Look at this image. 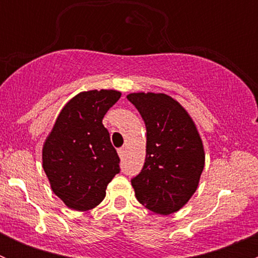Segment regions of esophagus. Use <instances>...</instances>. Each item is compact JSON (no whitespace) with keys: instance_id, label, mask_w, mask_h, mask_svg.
Masks as SVG:
<instances>
[{"instance_id":"esophagus-1","label":"esophagus","mask_w":258,"mask_h":258,"mask_svg":"<svg viewBox=\"0 0 258 258\" xmlns=\"http://www.w3.org/2000/svg\"><path fill=\"white\" fill-rule=\"evenodd\" d=\"M117 152H118V156L121 158H123L124 156H126V150H124V147H121V148H118V150H117Z\"/></svg>"}]
</instances>
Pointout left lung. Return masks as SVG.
<instances>
[{
  "label": "left lung",
  "instance_id": "left-lung-1",
  "mask_svg": "<svg viewBox=\"0 0 258 258\" xmlns=\"http://www.w3.org/2000/svg\"><path fill=\"white\" fill-rule=\"evenodd\" d=\"M127 100L146 124V160L131 179L146 209L171 215L187 204L199 186L205 152L196 126L183 107L165 93H131Z\"/></svg>",
  "mask_w": 258,
  "mask_h": 258
}]
</instances>
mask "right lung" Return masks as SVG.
Here are the masks:
<instances>
[{"label":"right lung","instance_id":"obj_1","mask_svg":"<svg viewBox=\"0 0 258 258\" xmlns=\"http://www.w3.org/2000/svg\"><path fill=\"white\" fill-rule=\"evenodd\" d=\"M121 92L93 90L75 96L59 112L42 150L51 188L67 207L87 211L106 196L119 173V157L102 124Z\"/></svg>","mask_w":258,"mask_h":258}]
</instances>
